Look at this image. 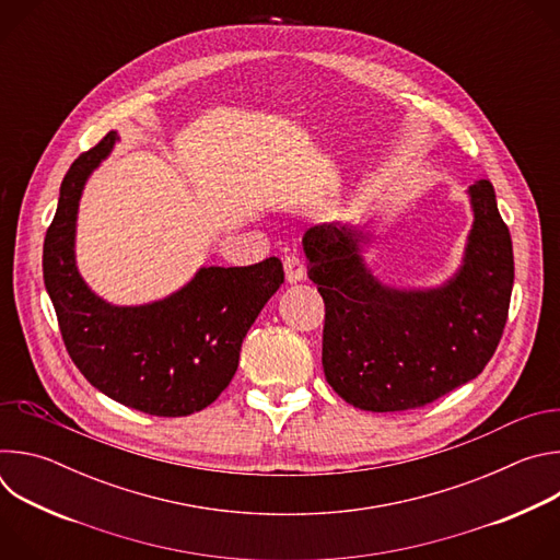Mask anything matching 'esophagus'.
Here are the masks:
<instances>
[{"mask_svg": "<svg viewBox=\"0 0 560 560\" xmlns=\"http://www.w3.org/2000/svg\"><path fill=\"white\" fill-rule=\"evenodd\" d=\"M283 270H285L288 283H296V281H301L303 275H305V264H303V259H301L299 255H288V257L283 259Z\"/></svg>", "mask_w": 560, "mask_h": 560, "instance_id": "34e87169", "label": "esophagus"}]
</instances>
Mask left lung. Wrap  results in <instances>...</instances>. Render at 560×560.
<instances>
[{
	"label": "left lung",
	"mask_w": 560,
	"mask_h": 560,
	"mask_svg": "<svg viewBox=\"0 0 560 560\" xmlns=\"http://www.w3.org/2000/svg\"><path fill=\"white\" fill-rule=\"evenodd\" d=\"M474 223L458 272L439 288L381 283L363 259L368 234L346 223L303 234L307 277L326 303L324 372L368 412L423 408L476 378L492 359L514 285L512 236L488 179L467 190Z\"/></svg>",
	"instance_id": "1"
}]
</instances>
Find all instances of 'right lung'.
Listing matches in <instances>:
<instances>
[{
	"instance_id": "right-lung-1",
	"label": "right lung",
	"mask_w": 560,
	"mask_h": 560,
	"mask_svg": "<svg viewBox=\"0 0 560 560\" xmlns=\"http://www.w3.org/2000/svg\"><path fill=\"white\" fill-rule=\"evenodd\" d=\"M117 139L108 132L66 173L44 238V283L66 350L91 385L152 417H188L232 381L244 337L283 283V266L270 257L244 268H201L182 290L145 305L97 296L77 270L74 228L84 186Z\"/></svg>"
}]
</instances>
